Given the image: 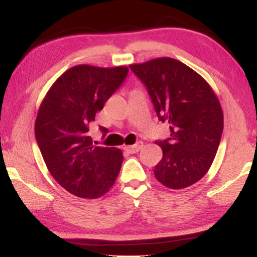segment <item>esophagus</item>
I'll use <instances>...</instances> for the list:
<instances>
[{"instance_id":"34e87169","label":"esophagus","mask_w":257,"mask_h":257,"mask_svg":"<svg viewBox=\"0 0 257 257\" xmlns=\"http://www.w3.org/2000/svg\"><path fill=\"white\" fill-rule=\"evenodd\" d=\"M143 147V142L142 141H139L137 142L136 145L133 146H126L124 147V150L127 151L128 154H137V152H139L141 150V148Z\"/></svg>"}]
</instances>
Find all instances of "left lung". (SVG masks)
I'll list each match as a JSON object with an SVG mask.
<instances>
[{
    "label": "left lung",
    "mask_w": 257,
    "mask_h": 257,
    "mask_svg": "<svg viewBox=\"0 0 257 257\" xmlns=\"http://www.w3.org/2000/svg\"><path fill=\"white\" fill-rule=\"evenodd\" d=\"M130 69L146 85L159 120L169 125L170 137L156 141L163 149L156 178L173 190L193 185L208 173L221 140L219 99L200 74L174 58H155Z\"/></svg>",
    "instance_id": "8db88e82"
}]
</instances>
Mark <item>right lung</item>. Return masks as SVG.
I'll list each match as a JSON object with an SVG mask.
<instances>
[{"mask_svg": "<svg viewBox=\"0 0 257 257\" xmlns=\"http://www.w3.org/2000/svg\"><path fill=\"white\" fill-rule=\"evenodd\" d=\"M127 73L126 66H73L54 82L39 107L35 123L37 145L49 173L71 194L97 199L118 176L121 151L93 146L88 132ZM99 128L105 137L108 130Z\"/></svg>", "mask_w": 257, "mask_h": 257, "instance_id": "1", "label": "right lung"}]
</instances>
